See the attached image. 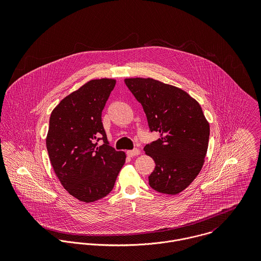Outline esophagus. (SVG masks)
<instances>
[{
	"label": "esophagus",
	"instance_id": "34e87169",
	"mask_svg": "<svg viewBox=\"0 0 261 261\" xmlns=\"http://www.w3.org/2000/svg\"><path fill=\"white\" fill-rule=\"evenodd\" d=\"M140 152H141V151H140V149H129V150L126 151V153H127L128 156H136V155L140 154Z\"/></svg>",
	"mask_w": 261,
	"mask_h": 261
}]
</instances>
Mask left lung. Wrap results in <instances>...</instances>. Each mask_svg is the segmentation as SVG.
I'll list each match as a JSON object with an SVG mask.
<instances>
[{"label":"left lung","instance_id":"8db88e82","mask_svg":"<svg viewBox=\"0 0 261 261\" xmlns=\"http://www.w3.org/2000/svg\"><path fill=\"white\" fill-rule=\"evenodd\" d=\"M125 85L142 105L149 130L160 134L144 150L154 161L150 188L176 195L200 173L210 127L200 105L184 90L152 78H127Z\"/></svg>","mask_w":261,"mask_h":261}]
</instances>
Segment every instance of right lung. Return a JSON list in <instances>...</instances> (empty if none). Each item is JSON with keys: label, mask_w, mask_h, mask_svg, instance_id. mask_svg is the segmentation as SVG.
Listing matches in <instances>:
<instances>
[{"label": "right lung", "mask_w": 261, "mask_h": 261, "mask_svg": "<svg viewBox=\"0 0 261 261\" xmlns=\"http://www.w3.org/2000/svg\"><path fill=\"white\" fill-rule=\"evenodd\" d=\"M115 86L114 79H95L72 92L54 109L46 146L62 186L85 203L112 192L125 153L110 146L101 112ZM104 144L98 147V142Z\"/></svg>", "instance_id": "1"}]
</instances>
